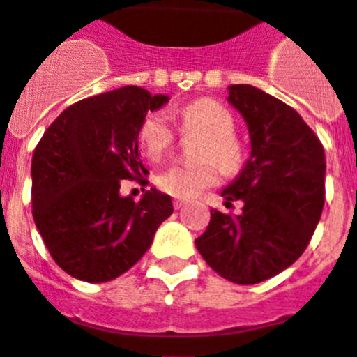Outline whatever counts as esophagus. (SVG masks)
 <instances>
[{"label": "esophagus", "instance_id": "obj_1", "mask_svg": "<svg viewBox=\"0 0 357 357\" xmlns=\"http://www.w3.org/2000/svg\"><path fill=\"white\" fill-rule=\"evenodd\" d=\"M172 204H174V207H176V209H179V207H183L185 204H187V200H183V198H176Z\"/></svg>", "mask_w": 357, "mask_h": 357}]
</instances>
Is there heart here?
<instances>
[{
	"mask_svg": "<svg viewBox=\"0 0 357 357\" xmlns=\"http://www.w3.org/2000/svg\"><path fill=\"white\" fill-rule=\"evenodd\" d=\"M179 133L200 135L195 150L198 162H181L157 174V189L174 198H190L218 181V164L226 174L237 172L243 162V146L235 137V119L229 109L211 98H198L176 111ZM140 148L151 161L172 151L178 133L162 113H148L139 128Z\"/></svg>",
	"mask_w": 357,
	"mask_h": 357,
	"instance_id": "heart-1",
	"label": "heart"
}]
</instances>
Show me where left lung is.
Listing matches in <instances>:
<instances>
[{
	"label": "left lung",
	"mask_w": 357,
	"mask_h": 357,
	"mask_svg": "<svg viewBox=\"0 0 357 357\" xmlns=\"http://www.w3.org/2000/svg\"><path fill=\"white\" fill-rule=\"evenodd\" d=\"M229 103L248 123L252 153L222 190L226 207L211 209L196 248L213 271L238 285L265 282L307 248L324 207L326 157L315 131L293 107L252 85L229 86Z\"/></svg>",
	"instance_id": "left-lung-1"
}]
</instances>
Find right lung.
Masks as SVG:
<instances>
[{"label":"right lung","instance_id":"obj_1","mask_svg":"<svg viewBox=\"0 0 357 357\" xmlns=\"http://www.w3.org/2000/svg\"><path fill=\"white\" fill-rule=\"evenodd\" d=\"M167 96L122 86L70 105L42 135L31 165V204L47 252L70 276L111 282L151 246L172 215L170 196H120L122 179L146 183L139 128Z\"/></svg>","mask_w":357,"mask_h":357}]
</instances>
